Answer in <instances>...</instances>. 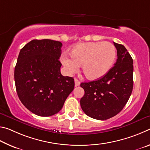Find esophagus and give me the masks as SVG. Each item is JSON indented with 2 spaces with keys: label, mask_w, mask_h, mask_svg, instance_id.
Segmentation results:
<instances>
[{
  "label": "esophagus",
  "mask_w": 150,
  "mask_h": 150,
  "mask_svg": "<svg viewBox=\"0 0 150 150\" xmlns=\"http://www.w3.org/2000/svg\"><path fill=\"white\" fill-rule=\"evenodd\" d=\"M75 86L76 87H77V86H79L80 85V81H79L77 79H75Z\"/></svg>",
  "instance_id": "esophagus-1"
}]
</instances>
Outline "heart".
<instances>
[{"mask_svg":"<svg viewBox=\"0 0 150 150\" xmlns=\"http://www.w3.org/2000/svg\"><path fill=\"white\" fill-rule=\"evenodd\" d=\"M71 59L63 55L62 62L68 73H73L82 65L83 73L88 79L104 77L115 63L116 51L112 43L88 42L79 44L70 52Z\"/></svg>","mask_w":150,"mask_h":150,"instance_id":"b5f03b06","label":"heart"}]
</instances>
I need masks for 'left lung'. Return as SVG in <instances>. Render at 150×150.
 I'll list each match as a JSON object with an SVG mask.
<instances>
[{
  "label": "left lung",
  "instance_id": "1",
  "mask_svg": "<svg viewBox=\"0 0 150 150\" xmlns=\"http://www.w3.org/2000/svg\"><path fill=\"white\" fill-rule=\"evenodd\" d=\"M117 50L115 66L101 79L81 83L85 95L80 105L83 112L96 120H107L122 110L133 89V59L123 45L114 42Z\"/></svg>",
  "mask_w": 150,
  "mask_h": 150
}]
</instances>
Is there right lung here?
Listing matches in <instances>:
<instances>
[{
	"instance_id": "1",
	"label": "right lung",
	"mask_w": 150,
	"mask_h": 150,
	"mask_svg": "<svg viewBox=\"0 0 150 150\" xmlns=\"http://www.w3.org/2000/svg\"><path fill=\"white\" fill-rule=\"evenodd\" d=\"M62 44L33 40L22 48L14 69L18 96L25 107L40 116L57 114L75 87L74 79L60 72Z\"/></svg>"
}]
</instances>
